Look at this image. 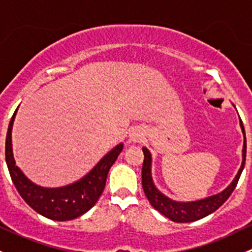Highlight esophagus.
Instances as JSON below:
<instances>
[{"mask_svg":"<svg viewBox=\"0 0 252 252\" xmlns=\"http://www.w3.org/2000/svg\"><path fill=\"white\" fill-rule=\"evenodd\" d=\"M145 133L144 130L140 128H133L130 131H129V139L134 142H139L144 139Z\"/></svg>","mask_w":252,"mask_h":252,"instance_id":"obj_1","label":"esophagus"}]
</instances>
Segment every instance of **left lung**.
<instances>
[{
	"mask_svg": "<svg viewBox=\"0 0 252 252\" xmlns=\"http://www.w3.org/2000/svg\"><path fill=\"white\" fill-rule=\"evenodd\" d=\"M239 119H240V117H239ZM239 122H240V128L244 135V144L243 150H241V152H243L241 154L243 161H241V166L239 168L238 173H236L234 179L232 180V183L225 189H223L222 191L217 192L215 195H211V196L204 197V199L195 200V201H177V200L171 199V197H168L157 189V187L155 185L154 178H152V155L147 147H142V151H144L145 155L141 174L142 189H144L147 200H149L150 204H151L155 210H157L159 213L166 216L167 218H169L173 222L188 223L195 222V220H199L206 217V216L211 215V213L218 210L220 206L227 201L228 197L232 195L233 190L235 189L239 178L241 175V172L244 169V166H245L246 135L241 119Z\"/></svg>",
	"mask_w": 252,
	"mask_h": 252,
	"instance_id": "left-lung-1",
	"label": "left lung"
}]
</instances>
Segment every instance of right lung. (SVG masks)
Segmentation results:
<instances>
[{
    "instance_id": "1",
    "label": "right lung",
    "mask_w": 252,
    "mask_h": 252,
    "mask_svg": "<svg viewBox=\"0 0 252 252\" xmlns=\"http://www.w3.org/2000/svg\"><path fill=\"white\" fill-rule=\"evenodd\" d=\"M18 108L9 122L6 136V163L12 182L25 202L48 220H70L88 212L97 202L106 185L112 164L123 150V142L108 151L96 166L77 182L58 188H45L32 183L17 166L12 147V129Z\"/></svg>"
}]
</instances>
